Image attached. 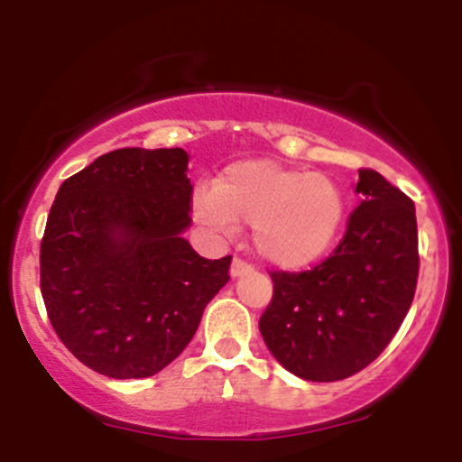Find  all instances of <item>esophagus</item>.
I'll use <instances>...</instances> for the list:
<instances>
[{"mask_svg": "<svg viewBox=\"0 0 462 462\" xmlns=\"http://www.w3.org/2000/svg\"><path fill=\"white\" fill-rule=\"evenodd\" d=\"M249 272H252V267H249L247 263L238 261V258H235V261H232V264H230V278H232V280L241 278V275H245V273H249Z\"/></svg>", "mask_w": 462, "mask_h": 462, "instance_id": "1", "label": "esophagus"}]
</instances>
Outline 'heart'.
Segmentation results:
<instances>
[{"instance_id": "1", "label": "heart", "mask_w": 462, "mask_h": 462, "mask_svg": "<svg viewBox=\"0 0 462 462\" xmlns=\"http://www.w3.org/2000/svg\"><path fill=\"white\" fill-rule=\"evenodd\" d=\"M347 195L323 173L284 167L269 158L227 164L213 187L190 198L193 219L215 236H227L235 224L252 226L256 256L284 272L321 263L347 224Z\"/></svg>"}]
</instances>
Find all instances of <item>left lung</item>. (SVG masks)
I'll use <instances>...</instances> for the list:
<instances>
[{
  "mask_svg": "<svg viewBox=\"0 0 462 462\" xmlns=\"http://www.w3.org/2000/svg\"><path fill=\"white\" fill-rule=\"evenodd\" d=\"M358 208L332 256L301 273H272L258 328L298 378L334 383L365 369L400 330L415 295V204L378 171L360 169Z\"/></svg>",
  "mask_w": 462,
  "mask_h": 462,
  "instance_id": "1",
  "label": "left lung"
}]
</instances>
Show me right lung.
<instances>
[{"label":"right lung","instance_id":"right-lung-1","mask_svg":"<svg viewBox=\"0 0 462 462\" xmlns=\"http://www.w3.org/2000/svg\"><path fill=\"white\" fill-rule=\"evenodd\" d=\"M189 153L125 147L67 178L41 243V293L79 363L150 378L189 346L230 256L201 258L190 226Z\"/></svg>","mask_w":462,"mask_h":462}]
</instances>
